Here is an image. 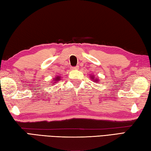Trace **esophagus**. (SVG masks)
<instances>
[{"instance_id":"1","label":"esophagus","mask_w":151,"mask_h":151,"mask_svg":"<svg viewBox=\"0 0 151 151\" xmlns=\"http://www.w3.org/2000/svg\"><path fill=\"white\" fill-rule=\"evenodd\" d=\"M78 66H74V67H73V70H78Z\"/></svg>"}]
</instances>
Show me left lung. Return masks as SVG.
I'll return each instance as SVG.
<instances>
[{
    "label": "left lung",
    "instance_id": "1",
    "mask_svg": "<svg viewBox=\"0 0 151 151\" xmlns=\"http://www.w3.org/2000/svg\"><path fill=\"white\" fill-rule=\"evenodd\" d=\"M91 76H93V77H91V78L92 79V80H93V82H96V83H99V80H98V79H97V78H94V76H93V75H91Z\"/></svg>",
    "mask_w": 151,
    "mask_h": 151
}]
</instances>
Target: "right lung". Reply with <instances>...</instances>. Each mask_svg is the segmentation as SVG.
Segmentation results:
<instances>
[{
  "instance_id": "1",
  "label": "right lung",
  "mask_w": 151,
  "mask_h": 151,
  "mask_svg": "<svg viewBox=\"0 0 151 151\" xmlns=\"http://www.w3.org/2000/svg\"><path fill=\"white\" fill-rule=\"evenodd\" d=\"M60 80V76H57L55 77V78L53 79L52 81V83H57V81H59Z\"/></svg>"
}]
</instances>
